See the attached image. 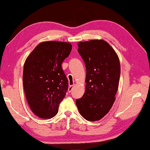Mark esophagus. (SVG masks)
Here are the masks:
<instances>
[{
	"label": "esophagus",
	"mask_w": 150,
	"mask_h": 150,
	"mask_svg": "<svg viewBox=\"0 0 150 150\" xmlns=\"http://www.w3.org/2000/svg\"><path fill=\"white\" fill-rule=\"evenodd\" d=\"M74 84H73V85H72V86H69V89H68V91H69V93H70V92L72 91V88H73V87H74Z\"/></svg>",
	"instance_id": "1"
}]
</instances>
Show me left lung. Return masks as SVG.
<instances>
[{"label": "left lung", "mask_w": 150, "mask_h": 150, "mask_svg": "<svg viewBox=\"0 0 150 150\" xmlns=\"http://www.w3.org/2000/svg\"><path fill=\"white\" fill-rule=\"evenodd\" d=\"M78 46L86 68V85L83 97L76 104L84 119L98 121L108 114L115 102L121 72L120 59L104 40L80 42Z\"/></svg>", "instance_id": "obj_1"}]
</instances>
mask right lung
I'll return each instance as SVG.
<instances>
[{"instance_id":"obj_1","label":"right lung","mask_w":150,"mask_h":150,"mask_svg":"<svg viewBox=\"0 0 150 150\" xmlns=\"http://www.w3.org/2000/svg\"><path fill=\"white\" fill-rule=\"evenodd\" d=\"M71 50L69 42H43L25 60L23 74L25 97L32 112L39 117L50 119L57 114L69 86L61 64Z\"/></svg>"}]
</instances>
